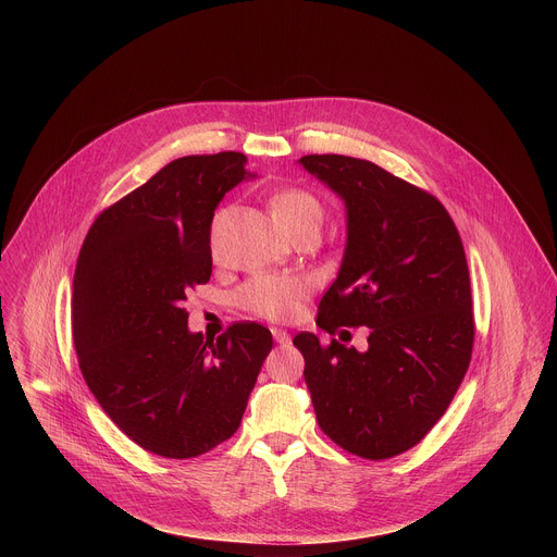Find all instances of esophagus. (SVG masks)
<instances>
[{
    "label": "esophagus",
    "instance_id": "34e87169",
    "mask_svg": "<svg viewBox=\"0 0 557 557\" xmlns=\"http://www.w3.org/2000/svg\"><path fill=\"white\" fill-rule=\"evenodd\" d=\"M271 333H273V339H275L280 346H286V344H290V335H288L286 331H282V329H273Z\"/></svg>",
    "mask_w": 557,
    "mask_h": 557
}]
</instances>
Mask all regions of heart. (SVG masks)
<instances>
[{
    "label": "heart",
    "instance_id": "1",
    "mask_svg": "<svg viewBox=\"0 0 557 557\" xmlns=\"http://www.w3.org/2000/svg\"><path fill=\"white\" fill-rule=\"evenodd\" d=\"M271 209L280 226L293 237L304 228L320 226L324 218L322 202L317 200L306 189L288 187L280 189L271 198ZM226 211L218 209L211 228H209V240L215 251L218 235L222 228ZM310 295V282L306 277L297 275H256L247 280L240 288L235 290V304L243 310L262 317L269 322H288L301 310L304 301Z\"/></svg>",
    "mask_w": 557,
    "mask_h": 557
}]
</instances>
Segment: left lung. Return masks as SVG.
<instances>
[{"label": "left lung", "instance_id": "8db88e82", "mask_svg": "<svg viewBox=\"0 0 557 557\" xmlns=\"http://www.w3.org/2000/svg\"><path fill=\"white\" fill-rule=\"evenodd\" d=\"M299 163L346 202L348 240L317 326H368L359 352L299 333L317 423L368 460L421 443L469 368L473 312L465 249L447 209L370 161L310 153Z\"/></svg>", "mask_w": 557, "mask_h": 557}]
</instances>
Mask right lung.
I'll return each instance as SVG.
<instances>
[{"label": "right lung", "mask_w": 557, "mask_h": 557, "mask_svg": "<svg viewBox=\"0 0 557 557\" xmlns=\"http://www.w3.org/2000/svg\"><path fill=\"white\" fill-rule=\"evenodd\" d=\"M247 156H183L99 213L76 260L72 337L103 412L143 449L194 458L240 428L273 348L237 322L215 342L189 333L187 293L211 277L209 228Z\"/></svg>", "instance_id": "1"}]
</instances>
